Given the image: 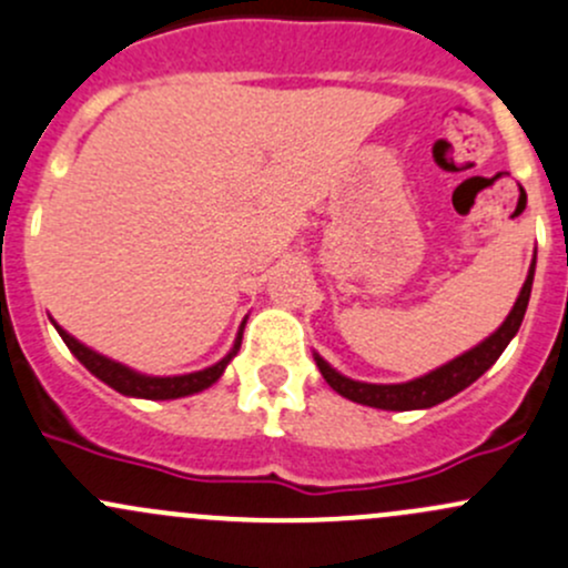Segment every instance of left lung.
Masks as SVG:
<instances>
[{
    "instance_id": "1",
    "label": "left lung",
    "mask_w": 568,
    "mask_h": 568,
    "mask_svg": "<svg viewBox=\"0 0 568 568\" xmlns=\"http://www.w3.org/2000/svg\"><path fill=\"white\" fill-rule=\"evenodd\" d=\"M534 272H536V255L534 261H530L528 277H525L515 307H511V313L506 315V321L498 326V329L489 334V337L481 339L479 345H474L470 351H465V354L455 356L452 362L440 364V367L429 369L427 375H419V378L414 381H405V384H364V381H354L348 378V375L337 373V369H334L321 354H313V359L318 364L326 384H329L337 394H343L345 399H351V403L369 405V408H381V410L433 408V405L455 397L457 392L468 389L476 378H481V375L498 362V356L504 354L506 345L511 343V337L520 332L525 310H528L530 288H534Z\"/></svg>"
}]
</instances>
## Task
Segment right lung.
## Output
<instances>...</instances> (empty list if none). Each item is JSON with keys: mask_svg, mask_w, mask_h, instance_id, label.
Returning <instances> with one entry per match:
<instances>
[{"mask_svg": "<svg viewBox=\"0 0 568 568\" xmlns=\"http://www.w3.org/2000/svg\"><path fill=\"white\" fill-rule=\"evenodd\" d=\"M51 324H53V329L59 332V337L64 339V345L73 351L75 359H79L83 367H87L89 373L94 375V378H100L103 384H109L111 389L124 394V397L179 399V397H190V394H199V392L209 389L212 384H217L220 375L225 373V367H229L231 359L236 356L239 345H242V334H244V324H247V318H244L242 326H239L234 348H231L229 354L223 356V359L214 362L212 367L195 369V373H184V375H146V373H139V369L128 367V364H122L116 359H109V356L98 354V351H92L89 345H83L81 339H75L73 334L64 332L62 326H59L53 318H51Z\"/></svg>", "mask_w": 568, "mask_h": 568, "instance_id": "add662e5", "label": "right lung"}]
</instances>
